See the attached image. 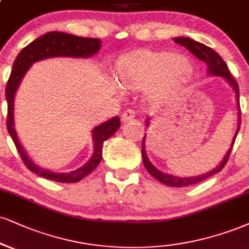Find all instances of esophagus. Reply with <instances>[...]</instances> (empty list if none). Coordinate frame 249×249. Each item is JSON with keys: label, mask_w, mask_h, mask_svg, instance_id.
<instances>
[{"label": "esophagus", "mask_w": 249, "mask_h": 249, "mask_svg": "<svg viewBox=\"0 0 249 249\" xmlns=\"http://www.w3.org/2000/svg\"><path fill=\"white\" fill-rule=\"evenodd\" d=\"M134 116H136V113H134L133 110H131V109L125 110L122 115V122L127 123L128 121H132V119L134 118Z\"/></svg>", "instance_id": "esophagus-1"}]
</instances>
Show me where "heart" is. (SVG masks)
Returning <instances> with one entry per match:
<instances>
[{
    "instance_id": "b5f03b06",
    "label": "heart",
    "mask_w": 249,
    "mask_h": 249,
    "mask_svg": "<svg viewBox=\"0 0 249 249\" xmlns=\"http://www.w3.org/2000/svg\"><path fill=\"white\" fill-rule=\"evenodd\" d=\"M113 74L124 89L143 91L151 88V97L162 101L188 87L194 76V65L187 56L173 51L142 50L121 56Z\"/></svg>"
}]
</instances>
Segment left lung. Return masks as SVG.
Segmentation results:
<instances>
[{"mask_svg": "<svg viewBox=\"0 0 249 249\" xmlns=\"http://www.w3.org/2000/svg\"><path fill=\"white\" fill-rule=\"evenodd\" d=\"M174 41H175L176 44H179V45H182V46H184L185 49L189 50L195 56H197V58H198L199 60L204 61L206 66H208L209 75L225 77L227 82H229L230 85L232 86V88L234 89L235 97H236V106H238V117H239V118H238V128H236V131H235L234 138H233L232 143H231V147L229 148V151H227L225 157H224V160L221 161V162L218 164V166L215 167L214 169H212L211 172H209L206 174H202V175L193 176V178H178V176H173V175H169V174L160 172V170L155 168L153 164L151 163V161L148 160L147 154H146V152H145V140H146L145 138H146V136L143 137L142 154L143 164H145L147 172L151 174L153 178H157L158 181L162 182V183H164L166 185H170V187H187V185H193V184L198 183V182L204 181V179L210 178V176H212V175H214V174L219 173L220 170L223 169L224 167H225L227 161H229V158H230L231 151H232L233 145H234L236 134H238L239 130H240L241 110H240V103H239V86H238V83H236V81L234 80V77L231 75L229 67H227L225 61L221 59V56L218 54L215 51H213L212 49H210V47L206 46V45L202 44V43H198V41H195L190 38L176 37V38H174ZM148 124H149V118L146 119V125H148Z\"/></svg>", "mask_w": 249, "mask_h": 249, "instance_id": "obj_1", "label": "left lung"}]
</instances>
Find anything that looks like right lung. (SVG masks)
Masks as SVG:
<instances>
[{
	"label": "right lung",
	"mask_w": 249,
	"mask_h": 249,
	"mask_svg": "<svg viewBox=\"0 0 249 249\" xmlns=\"http://www.w3.org/2000/svg\"><path fill=\"white\" fill-rule=\"evenodd\" d=\"M101 49V40L96 38L77 37L64 32H49V34L40 36L36 40L24 47L17 55L13 65L10 76H9L7 87H5V98L8 103V117L7 127L11 139L14 140L15 146L22 158L25 166L41 178L51 179V181L61 182V183H75L88 174H90L102 160V148L103 142L110 137H112L119 126L121 121L118 117L109 119V121L98 125L92 130V139H94V153L90 160L81 168L70 173H54L47 169H43L37 164L32 162L26 155L25 151L22 147L17 138V133L14 127V100L17 88L20 81L25 75L26 71L35 62L39 60L53 58V56H71V58H89L96 54Z\"/></svg>",
	"instance_id": "add662e5"
}]
</instances>
